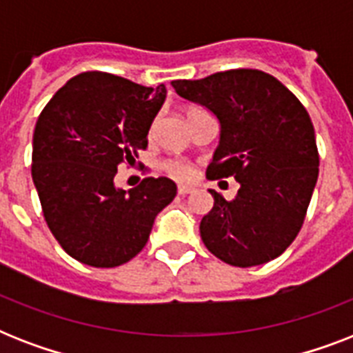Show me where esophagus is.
Here are the masks:
<instances>
[{"instance_id": "obj_1", "label": "esophagus", "mask_w": 353, "mask_h": 353, "mask_svg": "<svg viewBox=\"0 0 353 353\" xmlns=\"http://www.w3.org/2000/svg\"><path fill=\"white\" fill-rule=\"evenodd\" d=\"M177 192L181 194V196H187V194L194 192V187H188V185H179V187H177Z\"/></svg>"}]
</instances>
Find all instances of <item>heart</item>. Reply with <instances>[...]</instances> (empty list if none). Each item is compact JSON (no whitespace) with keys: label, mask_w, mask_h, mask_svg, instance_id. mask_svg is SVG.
<instances>
[{"label":"heart","mask_w":353,"mask_h":353,"mask_svg":"<svg viewBox=\"0 0 353 353\" xmlns=\"http://www.w3.org/2000/svg\"><path fill=\"white\" fill-rule=\"evenodd\" d=\"M194 112H196V110H194ZM163 168H165L172 177H176V179H190L194 174L192 166L181 159L165 161V163H163Z\"/></svg>","instance_id":"1"}]
</instances>
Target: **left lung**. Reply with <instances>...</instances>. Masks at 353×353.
Returning a JSON list of instances; mask_svg holds the SVG:
<instances>
[{
    "label": "left lung",
    "instance_id": "8db88e82",
    "mask_svg": "<svg viewBox=\"0 0 353 353\" xmlns=\"http://www.w3.org/2000/svg\"><path fill=\"white\" fill-rule=\"evenodd\" d=\"M172 85L220 121V144L207 177L232 176L240 183L232 201L209 190L214 207L199 223L205 247L236 268L280 256L301 231L319 177L315 130L306 108L258 69H231Z\"/></svg>",
    "mask_w": 353,
    "mask_h": 353
}]
</instances>
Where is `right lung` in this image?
Segmentation results:
<instances>
[{
  "mask_svg": "<svg viewBox=\"0 0 353 353\" xmlns=\"http://www.w3.org/2000/svg\"><path fill=\"white\" fill-rule=\"evenodd\" d=\"M166 88L88 71L47 102L32 135V181L43 218L69 256L117 268L143 251L155 216L176 198L168 177L115 187L121 163L148 146Z\"/></svg>",
  "mask_w": 353,
  "mask_h": 353,
  "instance_id": "obj_1",
  "label": "right lung"
}]
</instances>
